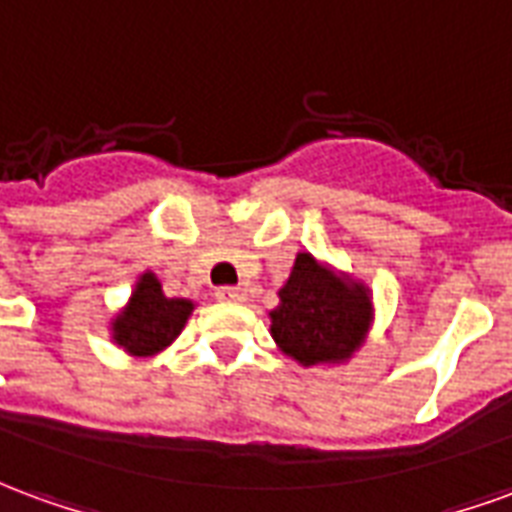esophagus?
Wrapping results in <instances>:
<instances>
[{"mask_svg":"<svg viewBox=\"0 0 512 512\" xmlns=\"http://www.w3.org/2000/svg\"><path fill=\"white\" fill-rule=\"evenodd\" d=\"M215 297L220 302H242L245 300V292H242L240 286H220V289H215Z\"/></svg>","mask_w":512,"mask_h":512,"instance_id":"obj_1","label":"esophagus"}]
</instances>
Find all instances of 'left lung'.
<instances>
[{"label": "left lung", "mask_w": 512, "mask_h": 512, "mask_svg": "<svg viewBox=\"0 0 512 512\" xmlns=\"http://www.w3.org/2000/svg\"><path fill=\"white\" fill-rule=\"evenodd\" d=\"M270 311V333L286 357L300 365L349 360L365 343L374 302L368 286L352 281L311 253H297L292 275Z\"/></svg>", "instance_id": "obj_1"}]
</instances>
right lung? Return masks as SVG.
<instances>
[{
    "instance_id": "right-lung-1",
    "label": "right lung",
    "mask_w": 512,
    "mask_h": 512,
    "mask_svg": "<svg viewBox=\"0 0 512 512\" xmlns=\"http://www.w3.org/2000/svg\"><path fill=\"white\" fill-rule=\"evenodd\" d=\"M193 302L166 297L155 272H144L136 281L130 302L111 322V338L133 357H152L163 352L188 322Z\"/></svg>"
}]
</instances>
